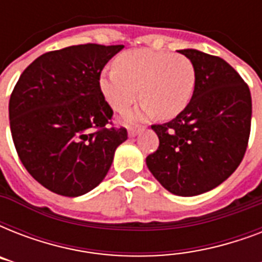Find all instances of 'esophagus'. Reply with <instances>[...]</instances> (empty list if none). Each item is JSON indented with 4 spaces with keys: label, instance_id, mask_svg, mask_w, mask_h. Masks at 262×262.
<instances>
[{
    "label": "esophagus",
    "instance_id": "1",
    "mask_svg": "<svg viewBox=\"0 0 262 262\" xmlns=\"http://www.w3.org/2000/svg\"><path fill=\"white\" fill-rule=\"evenodd\" d=\"M144 127H129L127 129V135L130 136V137H135V136H137V133H139L140 130H143Z\"/></svg>",
    "mask_w": 262,
    "mask_h": 262
}]
</instances>
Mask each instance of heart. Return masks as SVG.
Wrapping results in <instances>:
<instances>
[{
	"label": "heart",
	"instance_id": "obj_1",
	"mask_svg": "<svg viewBox=\"0 0 262 262\" xmlns=\"http://www.w3.org/2000/svg\"><path fill=\"white\" fill-rule=\"evenodd\" d=\"M115 65L100 73L99 87L117 111L126 110L140 90L141 108L127 118L154 114L160 119L175 118L193 98L197 73L185 55L139 49L122 53Z\"/></svg>",
	"mask_w": 262,
	"mask_h": 262
}]
</instances>
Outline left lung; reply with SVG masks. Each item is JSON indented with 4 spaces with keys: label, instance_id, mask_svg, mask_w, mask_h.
I'll list each match as a JSON object with an SVG mask.
<instances>
[{
    "label": "left lung",
    "instance_id": "obj_1",
    "mask_svg": "<svg viewBox=\"0 0 262 262\" xmlns=\"http://www.w3.org/2000/svg\"><path fill=\"white\" fill-rule=\"evenodd\" d=\"M195 68L190 103L172 121L152 125L159 147L147 156L149 171L170 193L190 197L212 190L235 171L248 148L252 96L224 59L179 50Z\"/></svg>",
    "mask_w": 262,
    "mask_h": 262
}]
</instances>
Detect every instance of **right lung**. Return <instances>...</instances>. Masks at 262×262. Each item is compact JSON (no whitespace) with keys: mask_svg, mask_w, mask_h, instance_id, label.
Instances as JSON below:
<instances>
[{"mask_svg":"<svg viewBox=\"0 0 262 262\" xmlns=\"http://www.w3.org/2000/svg\"><path fill=\"white\" fill-rule=\"evenodd\" d=\"M123 45H77L49 51L23 72L9 100L12 139L23 166L42 186L77 197L102 182L125 127L111 125L113 110L99 77Z\"/></svg>","mask_w":262,"mask_h":262,"instance_id":"add662e5","label":"right lung"}]
</instances>
